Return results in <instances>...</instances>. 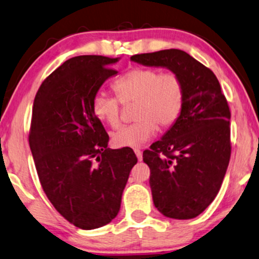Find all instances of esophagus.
Returning <instances> with one entry per match:
<instances>
[{
    "label": "esophagus",
    "mask_w": 259,
    "mask_h": 259,
    "mask_svg": "<svg viewBox=\"0 0 259 259\" xmlns=\"http://www.w3.org/2000/svg\"><path fill=\"white\" fill-rule=\"evenodd\" d=\"M134 151H135V155L137 156V160L142 161V151H141L140 149H134Z\"/></svg>",
    "instance_id": "1"
}]
</instances>
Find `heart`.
Returning a JSON list of instances; mask_svg holds the SVG:
<instances>
[{"mask_svg": "<svg viewBox=\"0 0 259 259\" xmlns=\"http://www.w3.org/2000/svg\"><path fill=\"white\" fill-rule=\"evenodd\" d=\"M115 97L97 94L92 99V113L106 125L120 122V103H136L135 123L119 127L112 134L116 147L136 148L148 142L158 127L175 123L184 108L185 92L180 78L174 73H160L154 68H134L112 85Z\"/></svg>", "mask_w": 259, "mask_h": 259, "instance_id": "heart-1", "label": "heart"}]
</instances>
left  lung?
<instances>
[{"mask_svg":"<svg viewBox=\"0 0 259 259\" xmlns=\"http://www.w3.org/2000/svg\"><path fill=\"white\" fill-rule=\"evenodd\" d=\"M134 63L164 67L184 85V108L143 153L155 207L179 220L201 214L218 194L231 156V113L214 73L181 50L136 54Z\"/></svg>","mask_w":259,"mask_h":259,"instance_id":"left-lung-1","label":"left lung"}]
</instances>
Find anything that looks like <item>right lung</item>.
Returning a JSON list of instances; mask_svg holds the SVG:
<instances>
[{
    "label": "right lung",
    "instance_id": "add662e5",
    "mask_svg": "<svg viewBox=\"0 0 259 259\" xmlns=\"http://www.w3.org/2000/svg\"><path fill=\"white\" fill-rule=\"evenodd\" d=\"M120 58L79 55L41 84L33 104L29 146L41 186L55 209L74 226L94 230L116 218L133 149H110L109 135L92 113V99L117 74Z\"/></svg>",
    "mask_w": 259,
    "mask_h": 259
}]
</instances>
